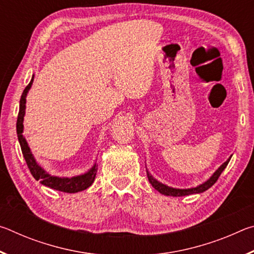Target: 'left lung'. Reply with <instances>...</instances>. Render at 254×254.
<instances>
[{"label":"left lung","instance_id":"8db88e82","mask_svg":"<svg viewBox=\"0 0 254 254\" xmlns=\"http://www.w3.org/2000/svg\"><path fill=\"white\" fill-rule=\"evenodd\" d=\"M231 157L227 159V160L223 163V165L218 168L215 173L213 174L212 177H210L207 182H205L204 184L199 185L197 187H192V188H188V189H178V188H173V187H168L166 185H163L161 183H159L158 180L154 179L151 175L149 174V171L147 170V175H148V179L150 184L152 185V187L154 189H157L159 192L166 195V196H174V197H180V196H186V195H191V194H199V192H203L205 190H207L208 188H210L213 185L217 182L218 177H220L221 174L223 173V170L226 168L227 163L230 162Z\"/></svg>","mask_w":254,"mask_h":254}]
</instances>
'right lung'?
Returning <instances> with one entry per match:
<instances>
[{"mask_svg":"<svg viewBox=\"0 0 254 254\" xmlns=\"http://www.w3.org/2000/svg\"><path fill=\"white\" fill-rule=\"evenodd\" d=\"M33 77L30 83L28 84L27 87L24 88V91L21 95L20 100V109H19V114H18V121H16V133H18V139L21 145V150H22V154L25 159V162H27L28 168L30 173L33 176V178L36 180H39V182L45 185V186L56 189V190H60L64 192H78L81 190H85L86 188H88L91 185L94 183V179H95V176L97 173L96 163L94 165L91 169H89L87 173L80 176H76V177H56V176H51L48 173L41 168V167L38 165L36 159L33 158V154L31 153V150H30L27 140L24 139L22 134L23 132V118L25 113V97H27V94L29 89L31 88V85L33 83Z\"/></svg>","mask_w":254,"mask_h":254,"instance_id":"obj_1","label":"right lung"}]
</instances>
